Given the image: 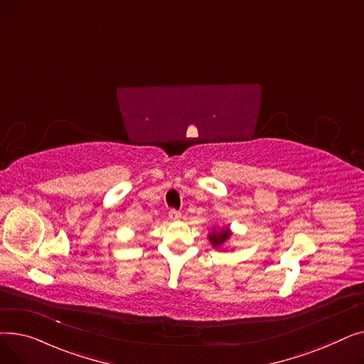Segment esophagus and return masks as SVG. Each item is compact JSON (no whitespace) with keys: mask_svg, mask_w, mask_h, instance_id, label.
<instances>
[{"mask_svg":"<svg viewBox=\"0 0 364 364\" xmlns=\"http://www.w3.org/2000/svg\"><path fill=\"white\" fill-rule=\"evenodd\" d=\"M168 217H169V220L176 221V220H178L181 217V214L178 211H176V209H171V211L168 213Z\"/></svg>","mask_w":364,"mask_h":364,"instance_id":"1","label":"esophagus"}]
</instances>
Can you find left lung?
I'll return each instance as SVG.
<instances>
[{"mask_svg":"<svg viewBox=\"0 0 364 364\" xmlns=\"http://www.w3.org/2000/svg\"><path fill=\"white\" fill-rule=\"evenodd\" d=\"M232 237H233V232L230 225H215L208 232V240L217 251L225 252L228 250H232V247H228V245L232 242Z\"/></svg>","mask_w":364,"mask_h":364,"instance_id":"1","label":"left lung"}]
</instances>
